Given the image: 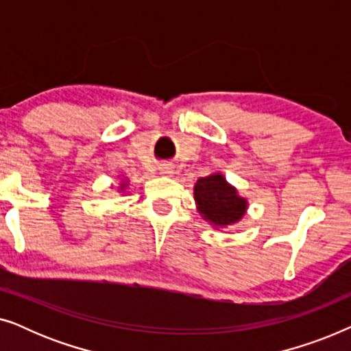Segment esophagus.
I'll return each instance as SVG.
<instances>
[{
	"label": "esophagus",
	"mask_w": 351,
	"mask_h": 351,
	"mask_svg": "<svg viewBox=\"0 0 351 351\" xmlns=\"http://www.w3.org/2000/svg\"><path fill=\"white\" fill-rule=\"evenodd\" d=\"M161 171H162V174H174V171H172L171 166H165Z\"/></svg>",
	"instance_id": "1"
}]
</instances>
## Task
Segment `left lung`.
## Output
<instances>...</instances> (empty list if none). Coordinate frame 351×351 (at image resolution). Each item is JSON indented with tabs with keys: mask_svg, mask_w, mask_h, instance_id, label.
Returning <instances> with one entry per match:
<instances>
[{
	"mask_svg": "<svg viewBox=\"0 0 351 351\" xmlns=\"http://www.w3.org/2000/svg\"><path fill=\"white\" fill-rule=\"evenodd\" d=\"M195 199L204 219L219 227L238 222L246 210V199L239 198L220 174L201 177L195 185Z\"/></svg>",
	"mask_w": 351,
	"mask_h": 351,
	"instance_id": "left-lung-1",
	"label": "left lung"
}]
</instances>
